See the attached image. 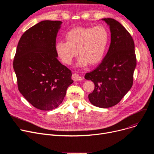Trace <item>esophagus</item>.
I'll return each mask as SVG.
<instances>
[{"mask_svg":"<svg viewBox=\"0 0 154 154\" xmlns=\"http://www.w3.org/2000/svg\"><path fill=\"white\" fill-rule=\"evenodd\" d=\"M72 79L75 82L79 81V80H82L83 79V78L81 76L77 74H73L72 76Z\"/></svg>","mask_w":154,"mask_h":154,"instance_id":"34e87169","label":"esophagus"}]
</instances>
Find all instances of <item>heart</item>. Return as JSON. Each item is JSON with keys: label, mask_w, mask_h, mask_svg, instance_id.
Listing matches in <instances>:
<instances>
[{"label": "heart", "mask_w": 154, "mask_h": 154, "mask_svg": "<svg viewBox=\"0 0 154 154\" xmlns=\"http://www.w3.org/2000/svg\"><path fill=\"white\" fill-rule=\"evenodd\" d=\"M66 42L59 41L55 48L60 60L70 65L77 55L80 57L77 62L79 67L98 64L103 59L109 41L106 28L97 26L94 27H77L69 30L64 36Z\"/></svg>", "instance_id": "obj_1"}]
</instances>
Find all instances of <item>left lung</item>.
I'll return each mask as SVG.
<instances>
[{"label": "left lung", "mask_w": 154, "mask_h": 154, "mask_svg": "<svg viewBox=\"0 0 154 154\" xmlns=\"http://www.w3.org/2000/svg\"><path fill=\"white\" fill-rule=\"evenodd\" d=\"M109 26L111 41L102 62L85 79L94 83L88 99L94 106L109 108L116 106L131 89L136 67L134 40L120 22L111 18L102 19Z\"/></svg>", "instance_id": "obj_1"}]
</instances>
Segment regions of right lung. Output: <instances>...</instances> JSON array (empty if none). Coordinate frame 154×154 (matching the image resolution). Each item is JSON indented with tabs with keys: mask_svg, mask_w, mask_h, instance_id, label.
Wrapping results in <instances>:
<instances>
[{
	"mask_svg": "<svg viewBox=\"0 0 154 154\" xmlns=\"http://www.w3.org/2000/svg\"><path fill=\"white\" fill-rule=\"evenodd\" d=\"M62 22L43 20L19 40L13 62L19 91L34 107L51 110L59 107L74 81L72 72L57 59L56 37Z\"/></svg>",
	"mask_w": 154,
	"mask_h": 154,
	"instance_id": "1",
	"label": "right lung"
}]
</instances>
